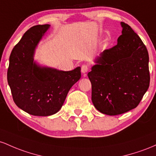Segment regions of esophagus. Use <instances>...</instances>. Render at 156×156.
I'll use <instances>...</instances> for the list:
<instances>
[{"mask_svg": "<svg viewBox=\"0 0 156 156\" xmlns=\"http://www.w3.org/2000/svg\"><path fill=\"white\" fill-rule=\"evenodd\" d=\"M89 70V66L88 65H86V64H84L81 67V71L83 72V73H87V71H88Z\"/></svg>", "mask_w": 156, "mask_h": 156, "instance_id": "1", "label": "esophagus"}]
</instances>
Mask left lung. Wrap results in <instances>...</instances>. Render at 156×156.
<instances>
[{
  "label": "left lung",
  "mask_w": 156,
  "mask_h": 156,
  "mask_svg": "<svg viewBox=\"0 0 156 156\" xmlns=\"http://www.w3.org/2000/svg\"><path fill=\"white\" fill-rule=\"evenodd\" d=\"M121 25L117 44L101 54L87 74L93 104L110 116L136 108L150 85L147 49L128 24Z\"/></svg>",
  "instance_id": "1"
}]
</instances>
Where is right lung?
<instances>
[{
	"instance_id": "add662e5",
	"label": "right lung",
	"mask_w": 156,
	"mask_h": 156,
	"mask_svg": "<svg viewBox=\"0 0 156 156\" xmlns=\"http://www.w3.org/2000/svg\"><path fill=\"white\" fill-rule=\"evenodd\" d=\"M37 25L26 31L9 57L7 81L16 105L33 116L58 112L70 88L81 77L80 67L62 71L41 68L33 62L34 48L49 28Z\"/></svg>"
}]
</instances>
